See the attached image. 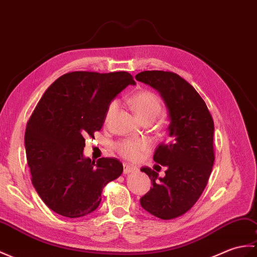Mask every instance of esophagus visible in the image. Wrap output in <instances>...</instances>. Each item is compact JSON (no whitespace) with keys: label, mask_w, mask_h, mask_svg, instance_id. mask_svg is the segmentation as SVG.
Returning a JSON list of instances; mask_svg holds the SVG:
<instances>
[{"label":"esophagus","mask_w":257,"mask_h":257,"mask_svg":"<svg viewBox=\"0 0 257 257\" xmlns=\"http://www.w3.org/2000/svg\"><path fill=\"white\" fill-rule=\"evenodd\" d=\"M137 171V169L133 165H129V164H123V173L124 174H129V173H133Z\"/></svg>","instance_id":"34e87169"}]
</instances>
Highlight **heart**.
I'll return each mask as SVG.
<instances>
[{
    "label": "heart",
    "mask_w": 257,
    "mask_h": 257,
    "mask_svg": "<svg viewBox=\"0 0 257 257\" xmlns=\"http://www.w3.org/2000/svg\"><path fill=\"white\" fill-rule=\"evenodd\" d=\"M129 103L131 108L136 112L140 121H152L160 114L162 105L156 94L150 91H140L130 97ZM117 107L116 101H112L106 111V119H108ZM148 145L142 140H122L116 143V151L121 157L128 160L139 159L141 152L146 151Z\"/></svg>",
    "instance_id": "obj_1"
}]
</instances>
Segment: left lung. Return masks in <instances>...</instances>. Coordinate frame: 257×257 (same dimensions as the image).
<instances>
[{"label":"left lung","mask_w":257,"mask_h":257,"mask_svg":"<svg viewBox=\"0 0 257 257\" xmlns=\"http://www.w3.org/2000/svg\"><path fill=\"white\" fill-rule=\"evenodd\" d=\"M136 80L156 88L169 110L170 141L162 143L153 160L165 166V176L150 168L141 171L152 183L141 197L142 208L153 216L170 220L192 208L204 192L214 162L213 120L196 89L176 73L143 71Z\"/></svg>","instance_id":"obj_1"}]
</instances>
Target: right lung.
<instances>
[{
    "instance_id": "right-lung-1",
    "label": "right lung",
    "mask_w": 257,
    "mask_h": 257,
    "mask_svg": "<svg viewBox=\"0 0 257 257\" xmlns=\"http://www.w3.org/2000/svg\"><path fill=\"white\" fill-rule=\"evenodd\" d=\"M128 72L76 71L47 88L27 122L25 149L32 183L52 211L80 218L99 206L106 184L122 173L116 158L83 156L85 137L104 124L111 100L128 85Z\"/></svg>"
}]
</instances>
